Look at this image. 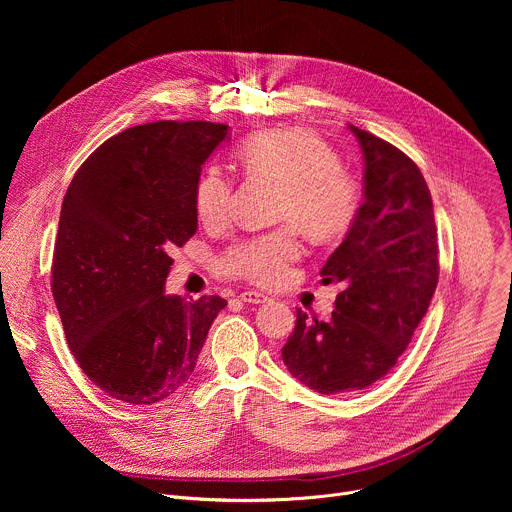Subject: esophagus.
Instances as JSON below:
<instances>
[{
  "mask_svg": "<svg viewBox=\"0 0 512 512\" xmlns=\"http://www.w3.org/2000/svg\"><path fill=\"white\" fill-rule=\"evenodd\" d=\"M239 298L247 304H265V302H269V298L265 294H261V291H243Z\"/></svg>",
  "mask_w": 512,
  "mask_h": 512,
  "instance_id": "obj_1",
  "label": "esophagus"
}]
</instances>
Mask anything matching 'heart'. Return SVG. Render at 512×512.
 I'll return each mask as SVG.
<instances>
[{
    "mask_svg": "<svg viewBox=\"0 0 512 512\" xmlns=\"http://www.w3.org/2000/svg\"><path fill=\"white\" fill-rule=\"evenodd\" d=\"M239 162L251 176L283 182L279 218L294 221L312 239L330 241L352 225L360 204L358 182L316 133L302 127L259 131L239 145ZM233 194V180L221 168H204L194 186L198 221L210 229L223 227L233 212ZM300 255L298 233L285 227L237 239L218 259V269L229 277L275 285Z\"/></svg>",
    "mask_w": 512,
    "mask_h": 512,
    "instance_id": "heart-1",
    "label": "heart"
}]
</instances>
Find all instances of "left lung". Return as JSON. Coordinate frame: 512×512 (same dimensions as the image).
<instances>
[{
	"label": "left lung",
	"mask_w": 512,
	"mask_h": 512,
	"mask_svg": "<svg viewBox=\"0 0 512 512\" xmlns=\"http://www.w3.org/2000/svg\"><path fill=\"white\" fill-rule=\"evenodd\" d=\"M348 129L364 158V200L328 257L322 281L342 283L328 320L298 310L283 364L322 395L367 389L383 379L423 320L440 277L429 188L411 158L389 141Z\"/></svg>",
	"instance_id": "8db88e82"
}]
</instances>
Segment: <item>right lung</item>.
I'll return each mask as SVG.
<instances>
[{
    "instance_id": "add662e5",
    "label": "right lung",
    "mask_w": 512,
    "mask_h": 512,
    "mask_svg": "<svg viewBox=\"0 0 512 512\" xmlns=\"http://www.w3.org/2000/svg\"><path fill=\"white\" fill-rule=\"evenodd\" d=\"M229 125L156 121L97 148L62 200L52 296L83 373L109 397L178 393L227 300L168 296L172 247L198 229L194 186Z\"/></svg>"
}]
</instances>
